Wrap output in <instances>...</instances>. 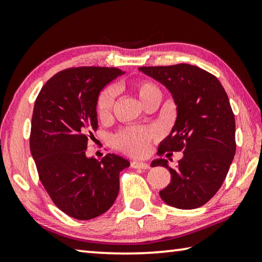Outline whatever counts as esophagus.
<instances>
[{"instance_id": "1", "label": "esophagus", "mask_w": 262, "mask_h": 262, "mask_svg": "<svg viewBox=\"0 0 262 262\" xmlns=\"http://www.w3.org/2000/svg\"><path fill=\"white\" fill-rule=\"evenodd\" d=\"M130 166L133 168H142V170H148V168H150L149 164L143 163V162H139V161H133L130 163Z\"/></svg>"}]
</instances>
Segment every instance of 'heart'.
<instances>
[{
  "label": "heart",
  "instance_id": "heart-1",
  "mask_svg": "<svg viewBox=\"0 0 262 262\" xmlns=\"http://www.w3.org/2000/svg\"><path fill=\"white\" fill-rule=\"evenodd\" d=\"M133 88L144 104H147L154 96L161 95V90L156 84L147 79H139L134 82ZM115 97H117V89L112 85L105 88L99 94L96 103V112L100 120L110 118L114 107ZM158 137L159 132L156 128L127 127L114 135L113 144L119 150L130 156L142 157L148 154L150 145Z\"/></svg>",
  "mask_w": 262,
  "mask_h": 262
}]
</instances>
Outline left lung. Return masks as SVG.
<instances>
[{
  "label": "left lung",
  "instance_id": "left-lung-1",
  "mask_svg": "<svg viewBox=\"0 0 262 262\" xmlns=\"http://www.w3.org/2000/svg\"><path fill=\"white\" fill-rule=\"evenodd\" d=\"M140 70L170 90L178 113L157 155L183 151L184 157L176 167L168 166L165 159L152 162V166H165L171 173L170 184L159 195L166 205L178 209L201 207L221 188L236 152V122L227 92L216 76L196 66Z\"/></svg>",
  "mask_w": 262,
  "mask_h": 262
}]
</instances>
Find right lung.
Listing matches in <instances>:
<instances>
[{
	"mask_svg": "<svg viewBox=\"0 0 262 262\" xmlns=\"http://www.w3.org/2000/svg\"><path fill=\"white\" fill-rule=\"evenodd\" d=\"M122 70L68 68L48 79L35 99L30 149L38 176L53 203L64 214L86 221L104 214L119 193L127 159L107 154L86 158L88 141L97 129L99 92Z\"/></svg>",
	"mask_w": 262,
	"mask_h": 262,
	"instance_id": "add662e5",
	"label": "right lung"
}]
</instances>
